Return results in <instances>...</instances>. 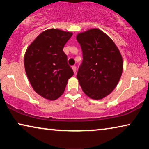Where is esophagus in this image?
<instances>
[{
    "instance_id": "esophagus-1",
    "label": "esophagus",
    "mask_w": 149,
    "mask_h": 149,
    "mask_svg": "<svg viewBox=\"0 0 149 149\" xmlns=\"http://www.w3.org/2000/svg\"><path fill=\"white\" fill-rule=\"evenodd\" d=\"M72 70H73V72H74V73L77 72V67H76V66H73L72 67Z\"/></svg>"
}]
</instances>
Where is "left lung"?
<instances>
[{
	"label": "left lung",
	"mask_w": 149,
	"mask_h": 149,
	"mask_svg": "<svg viewBox=\"0 0 149 149\" xmlns=\"http://www.w3.org/2000/svg\"><path fill=\"white\" fill-rule=\"evenodd\" d=\"M77 40L83 53L77 74L79 84L91 98H103L113 91L121 78V55L113 40L97 28L79 34Z\"/></svg>",
	"instance_id": "1"
}]
</instances>
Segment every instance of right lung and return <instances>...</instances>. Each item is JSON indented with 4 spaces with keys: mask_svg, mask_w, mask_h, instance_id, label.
Instances as JSON below:
<instances>
[{
    "mask_svg": "<svg viewBox=\"0 0 149 149\" xmlns=\"http://www.w3.org/2000/svg\"><path fill=\"white\" fill-rule=\"evenodd\" d=\"M72 32L49 29L40 34L28 47L24 66L32 88L45 98L54 100L64 93L74 74L63 48Z\"/></svg>",
    "mask_w": 149,
    "mask_h": 149,
    "instance_id": "add662e5",
    "label": "right lung"
}]
</instances>
